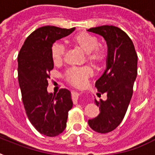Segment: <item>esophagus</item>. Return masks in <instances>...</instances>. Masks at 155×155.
<instances>
[{"instance_id": "obj_1", "label": "esophagus", "mask_w": 155, "mask_h": 155, "mask_svg": "<svg viewBox=\"0 0 155 155\" xmlns=\"http://www.w3.org/2000/svg\"><path fill=\"white\" fill-rule=\"evenodd\" d=\"M79 97H80V94L76 92H71V98H72L73 103L77 104L78 100H79Z\"/></svg>"}]
</instances>
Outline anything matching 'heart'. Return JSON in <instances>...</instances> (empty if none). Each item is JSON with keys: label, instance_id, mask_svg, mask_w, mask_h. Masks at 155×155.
<instances>
[{"label": "heart", "instance_id": "heart-1", "mask_svg": "<svg viewBox=\"0 0 155 155\" xmlns=\"http://www.w3.org/2000/svg\"><path fill=\"white\" fill-rule=\"evenodd\" d=\"M73 46L78 47L85 53V59L90 64L97 67L105 60L106 51L99 46V41L96 36L86 32H80L71 38ZM65 49L63 45L54 42L51 47V57L54 64H58L63 61ZM92 75V69L87 67L71 68L66 71L64 77L70 84L80 86L84 84L87 78Z\"/></svg>", "mask_w": 155, "mask_h": 155}]
</instances>
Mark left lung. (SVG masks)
Listing matches in <instances>:
<instances>
[{"label": "left lung", "mask_w": 155, "mask_h": 155, "mask_svg": "<svg viewBox=\"0 0 155 155\" xmlns=\"http://www.w3.org/2000/svg\"><path fill=\"white\" fill-rule=\"evenodd\" d=\"M87 30L101 35L108 45L107 68L95 84L100 94H107V100H95L101 113L88 120L94 131L107 134L120 125L127 111L137 77V55L132 40L120 28L101 25Z\"/></svg>", "instance_id": "8db88e82"}]
</instances>
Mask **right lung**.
Here are the masks:
<instances>
[{
  "instance_id": "add662e5",
  "label": "right lung",
  "mask_w": 155,
  "mask_h": 155,
  "mask_svg": "<svg viewBox=\"0 0 155 155\" xmlns=\"http://www.w3.org/2000/svg\"><path fill=\"white\" fill-rule=\"evenodd\" d=\"M74 30L52 25L38 28L28 36L18 56V82L26 115L33 126L48 137L58 136L65 130L73 104L70 91L66 88L56 94L47 92L54 68L51 47Z\"/></svg>"
}]
</instances>
